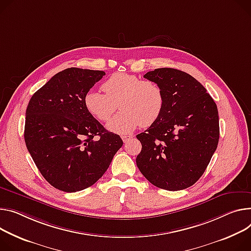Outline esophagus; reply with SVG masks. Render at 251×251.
Segmentation results:
<instances>
[{"mask_svg": "<svg viewBox=\"0 0 251 251\" xmlns=\"http://www.w3.org/2000/svg\"><path fill=\"white\" fill-rule=\"evenodd\" d=\"M121 138H122L124 143H127L133 138V136L132 135H123V136H121Z\"/></svg>", "mask_w": 251, "mask_h": 251, "instance_id": "esophagus-1", "label": "esophagus"}]
</instances>
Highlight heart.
I'll list each match as a JSON object with an SVG mask.
<instances>
[{"label": "heart", "mask_w": 251, "mask_h": 251, "mask_svg": "<svg viewBox=\"0 0 251 251\" xmlns=\"http://www.w3.org/2000/svg\"><path fill=\"white\" fill-rule=\"evenodd\" d=\"M105 94L89 90L84 96L86 110L100 122H107L120 105L122 110L107 125L112 132L125 134L138 126L149 127L160 117L164 107L161 87L150 80L116 73L102 85Z\"/></svg>", "instance_id": "1"}]
</instances>
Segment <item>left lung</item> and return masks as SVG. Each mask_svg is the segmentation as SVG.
I'll use <instances>...</instances> for the list:
<instances>
[{"instance_id":"1","label":"left lung","mask_w":251,"mask_h":251,"mask_svg":"<svg viewBox=\"0 0 251 251\" xmlns=\"http://www.w3.org/2000/svg\"><path fill=\"white\" fill-rule=\"evenodd\" d=\"M164 95L158 120L136 137L142 149L136 164L156 187L177 191L202 176L219 140L218 110L211 96L191 75L159 68L144 75Z\"/></svg>"}]
</instances>
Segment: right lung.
Wrapping results in <instances>:
<instances>
[{"label":"right lung","instance_id":"right-lung-1","mask_svg":"<svg viewBox=\"0 0 251 251\" xmlns=\"http://www.w3.org/2000/svg\"><path fill=\"white\" fill-rule=\"evenodd\" d=\"M104 75L68 68L40 88L28 104L27 149L43 177L64 192L96 183L123 145L120 136L107 131L84 105L85 94Z\"/></svg>","mask_w":251,"mask_h":251}]
</instances>
